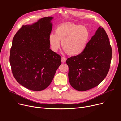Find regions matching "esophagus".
Here are the masks:
<instances>
[{
  "label": "esophagus",
  "mask_w": 121,
  "mask_h": 121,
  "mask_svg": "<svg viewBox=\"0 0 121 121\" xmlns=\"http://www.w3.org/2000/svg\"><path fill=\"white\" fill-rule=\"evenodd\" d=\"M66 58L65 57H62V58H61V61H62V62L64 63V62H65L66 61Z\"/></svg>",
  "instance_id": "obj_1"
}]
</instances>
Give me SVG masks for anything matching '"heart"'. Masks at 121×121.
Returning a JSON list of instances; mask_svg holds the SVG:
<instances>
[{
	"label": "heart",
	"mask_w": 121,
	"mask_h": 121,
	"mask_svg": "<svg viewBox=\"0 0 121 121\" xmlns=\"http://www.w3.org/2000/svg\"><path fill=\"white\" fill-rule=\"evenodd\" d=\"M89 30L84 26L73 23L59 25L56 33H51L49 36V42L51 49L56 52L62 46L66 53L70 56H77L82 53L90 40Z\"/></svg>",
	"instance_id": "obj_1"
}]
</instances>
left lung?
Listing matches in <instances>:
<instances>
[{"label":"left lung","instance_id":"obj_1","mask_svg":"<svg viewBox=\"0 0 121 121\" xmlns=\"http://www.w3.org/2000/svg\"><path fill=\"white\" fill-rule=\"evenodd\" d=\"M112 56L108 36L100 26L82 53L66 60L71 86L81 91L97 87L109 72Z\"/></svg>","mask_w":121,"mask_h":121}]
</instances>
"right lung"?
<instances>
[{"mask_svg": "<svg viewBox=\"0 0 121 121\" xmlns=\"http://www.w3.org/2000/svg\"><path fill=\"white\" fill-rule=\"evenodd\" d=\"M53 17L22 25L13 37L9 62L16 80L34 91L45 89L61 64V57L50 48L49 36Z\"/></svg>", "mask_w": 121, "mask_h": 121, "instance_id": "add662e5", "label": "right lung"}]
</instances>
